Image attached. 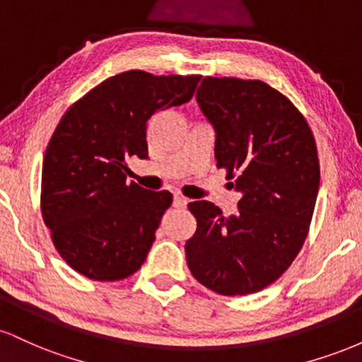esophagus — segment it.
<instances>
[{"mask_svg":"<svg viewBox=\"0 0 362 362\" xmlns=\"http://www.w3.org/2000/svg\"><path fill=\"white\" fill-rule=\"evenodd\" d=\"M187 199L185 197H182V195H175V197H173V206L175 207H180V209H184V207L187 206Z\"/></svg>","mask_w":362,"mask_h":362,"instance_id":"1","label":"esophagus"}]
</instances>
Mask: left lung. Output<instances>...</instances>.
I'll use <instances>...</instances> for the list:
<instances>
[{"label":"left lung","instance_id":"left-lung-1","mask_svg":"<svg viewBox=\"0 0 362 362\" xmlns=\"http://www.w3.org/2000/svg\"><path fill=\"white\" fill-rule=\"evenodd\" d=\"M197 102L216 129V167L242 192L224 216L195 201L185 255L192 276L223 296L267 288L289 269L310 231L320 187L317 143L305 115L260 80L206 76Z\"/></svg>","mask_w":362,"mask_h":362}]
</instances>
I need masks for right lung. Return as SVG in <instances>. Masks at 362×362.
Masks as SVG:
<instances>
[{"instance_id":"1","label":"right lung","mask_w":362,"mask_h":362,"mask_svg":"<svg viewBox=\"0 0 362 362\" xmlns=\"http://www.w3.org/2000/svg\"><path fill=\"white\" fill-rule=\"evenodd\" d=\"M201 76L132 69L107 78L64 112L44 155L40 211L62 260L81 276H132L155 242L168 190L127 184V156H148V120L194 97Z\"/></svg>"}]
</instances>
